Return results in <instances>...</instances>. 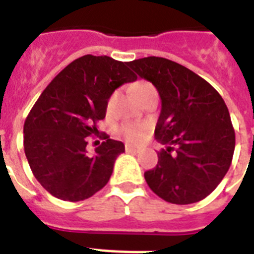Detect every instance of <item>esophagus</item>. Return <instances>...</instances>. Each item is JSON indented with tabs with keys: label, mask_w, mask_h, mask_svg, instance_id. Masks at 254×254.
<instances>
[{
	"label": "esophagus",
	"mask_w": 254,
	"mask_h": 254,
	"mask_svg": "<svg viewBox=\"0 0 254 254\" xmlns=\"http://www.w3.org/2000/svg\"><path fill=\"white\" fill-rule=\"evenodd\" d=\"M125 150H127V153L138 154L139 151H141V149H138V147H135V146H131V145H127V146H125Z\"/></svg>",
	"instance_id": "1"
}]
</instances>
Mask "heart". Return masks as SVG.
Returning <instances> with one entry per match:
<instances>
[{
    "instance_id": "obj_1",
    "label": "heart",
    "mask_w": 254,
    "mask_h": 254,
    "mask_svg": "<svg viewBox=\"0 0 254 254\" xmlns=\"http://www.w3.org/2000/svg\"><path fill=\"white\" fill-rule=\"evenodd\" d=\"M147 89H153V85L147 84V83H142V84L137 85V88H135L137 96L142 95L143 92L147 91ZM113 103H115V95H112L111 97H109V100H108L107 111H111L112 107H113ZM121 130H123L124 135H125L129 141H139L141 138H143V135L146 133V127H135V125H125V127H123Z\"/></svg>"
}]
</instances>
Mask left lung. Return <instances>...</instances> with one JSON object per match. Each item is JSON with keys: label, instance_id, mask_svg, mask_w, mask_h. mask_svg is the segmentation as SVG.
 Returning a JSON list of instances; mask_svg holds the SVG:
<instances>
[{"label": "left lung", "instance_id": "1", "mask_svg": "<svg viewBox=\"0 0 254 254\" xmlns=\"http://www.w3.org/2000/svg\"><path fill=\"white\" fill-rule=\"evenodd\" d=\"M161 97L155 138L166 146L145 173L153 192L173 204H191L216 189L235 151V130L219 92L185 65L165 58L129 62Z\"/></svg>", "mask_w": 254, "mask_h": 254}]
</instances>
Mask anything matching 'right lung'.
Listing matches in <instances>:
<instances>
[{
	"instance_id": "1",
	"label": "right lung",
	"mask_w": 254,
	"mask_h": 254,
	"mask_svg": "<svg viewBox=\"0 0 254 254\" xmlns=\"http://www.w3.org/2000/svg\"><path fill=\"white\" fill-rule=\"evenodd\" d=\"M127 62L84 55L54 77L31 108L23 125V146L34 177L53 196L84 200L107 185L121 141L105 135L88 155L87 137L97 131L112 93L137 80Z\"/></svg>"
}]
</instances>
